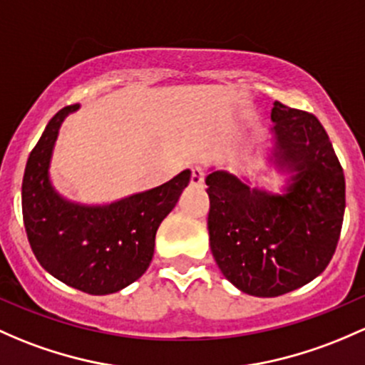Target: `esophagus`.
<instances>
[{"label":"esophagus","mask_w":365,"mask_h":365,"mask_svg":"<svg viewBox=\"0 0 365 365\" xmlns=\"http://www.w3.org/2000/svg\"><path fill=\"white\" fill-rule=\"evenodd\" d=\"M205 183V170L202 168H192V175H190V185L201 187Z\"/></svg>","instance_id":"obj_1"}]
</instances>
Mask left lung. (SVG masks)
<instances>
[{
	"instance_id": "obj_1",
	"label": "left lung",
	"mask_w": 365,
	"mask_h": 365,
	"mask_svg": "<svg viewBox=\"0 0 365 365\" xmlns=\"http://www.w3.org/2000/svg\"><path fill=\"white\" fill-rule=\"evenodd\" d=\"M271 120L266 168L285 175L278 192L220 168L206 176L215 262L255 297L292 292L324 273L344 215L343 168L318 118L274 101Z\"/></svg>"
}]
</instances>
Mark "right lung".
Returning <instances> with one entry per match:
<instances>
[{"mask_svg": "<svg viewBox=\"0 0 365 365\" xmlns=\"http://www.w3.org/2000/svg\"><path fill=\"white\" fill-rule=\"evenodd\" d=\"M80 105L59 110L29 153L22 215L34 257L47 273L82 292L106 295L148 269L160 222L190 182V170L150 190L103 205L71 201L53 187L51 163L59 129Z\"/></svg>", "mask_w": 365, "mask_h": 365, "instance_id": "1", "label": "right lung"}]
</instances>
